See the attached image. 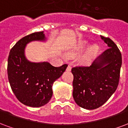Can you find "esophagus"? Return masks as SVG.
I'll return each instance as SVG.
<instances>
[{"label":"esophagus","mask_w":128,"mask_h":128,"mask_svg":"<svg viewBox=\"0 0 128 128\" xmlns=\"http://www.w3.org/2000/svg\"><path fill=\"white\" fill-rule=\"evenodd\" d=\"M71 69H72V68H71L70 65H69L67 68V71H71Z\"/></svg>","instance_id":"esophagus-1"}]
</instances>
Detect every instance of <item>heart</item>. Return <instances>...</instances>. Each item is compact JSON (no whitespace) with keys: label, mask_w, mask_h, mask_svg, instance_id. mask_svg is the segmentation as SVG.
I'll use <instances>...</instances> for the list:
<instances>
[{"label":"heart","mask_w":128,"mask_h":128,"mask_svg":"<svg viewBox=\"0 0 128 128\" xmlns=\"http://www.w3.org/2000/svg\"><path fill=\"white\" fill-rule=\"evenodd\" d=\"M88 46V42L86 41H81L79 42L75 45H74L72 47L69 48L67 52H66V56L68 57L73 58L78 55L79 53H80L82 51H83L86 48V47ZM99 50V46L97 44H94L91 46L86 50L85 53L82 56V60L84 63H88L89 62L92 57L96 53L98 52Z\"/></svg>","instance_id":"heart-1"}]
</instances>
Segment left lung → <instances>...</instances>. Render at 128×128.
<instances>
[{"label":"left lung","instance_id":"1","mask_svg":"<svg viewBox=\"0 0 128 128\" xmlns=\"http://www.w3.org/2000/svg\"><path fill=\"white\" fill-rule=\"evenodd\" d=\"M100 37L108 48L90 66H76L72 69L74 101L87 110L102 106L116 91L119 82L122 54L110 38Z\"/></svg>","mask_w":128,"mask_h":128}]
</instances>
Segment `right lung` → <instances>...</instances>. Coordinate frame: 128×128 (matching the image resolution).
Returning <instances> with one entry per match:
<instances>
[{
    "mask_svg": "<svg viewBox=\"0 0 128 128\" xmlns=\"http://www.w3.org/2000/svg\"><path fill=\"white\" fill-rule=\"evenodd\" d=\"M44 31L25 36L12 48L7 64L9 84L17 99L30 107H40L49 102L52 96V84L68 67H54L48 62L33 63L25 56L26 46L32 41H45Z\"/></svg>",
    "mask_w": 128,
    "mask_h": 128,
    "instance_id": "add662e5",
    "label": "right lung"
}]
</instances>
